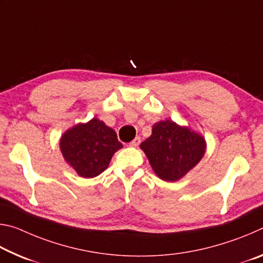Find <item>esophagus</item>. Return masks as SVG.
<instances>
[{
	"label": "esophagus",
	"instance_id": "1",
	"mask_svg": "<svg viewBox=\"0 0 263 263\" xmlns=\"http://www.w3.org/2000/svg\"><path fill=\"white\" fill-rule=\"evenodd\" d=\"M139 144H140V137H136L128 145H130L131 147H137V146H139Z\"/></svg>",
	"mask_w": 263,
	"mask_h": 263
}]
</instances>
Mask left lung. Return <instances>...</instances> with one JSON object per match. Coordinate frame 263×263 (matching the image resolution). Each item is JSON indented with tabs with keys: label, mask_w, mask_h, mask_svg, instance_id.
<instances>
[{
	"label": "left lung",
	"mask_w": 263,
	"mask_h": 263,
	"mask_svg": "<svg viewBox=\"0 0 263 263\" xmlns=\"http://www.w3.org/2000/svg\"><path fill=\"white\" fill-rule=\"evenodd\" d=\"M140 148L159 179L176 182L203 159L206 141L189 126L166 119L154 124L152 135L141 142Z\"/></svg>",
	"instance_id": "obj_1"
}]
</instances>
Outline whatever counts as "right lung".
Wrapping results in <instances>:
<instances>
[{
	"label": "right lung",
	"instance_id": "1",
	"mask_svg": "<svg viewBox=\"0 0 263 263\" xmlns=\"http://www.w3.org/2000/svg\"><path fill=\"white\" fill-rule=\"evenodd\" d=\"M59 145L66 163L84 179L103 173L114 154L123 147L115 130L96 117L65 131Z\"/></svg>",
	"mask_w": 263,
	"mask_h": 263
}]
</instances>
